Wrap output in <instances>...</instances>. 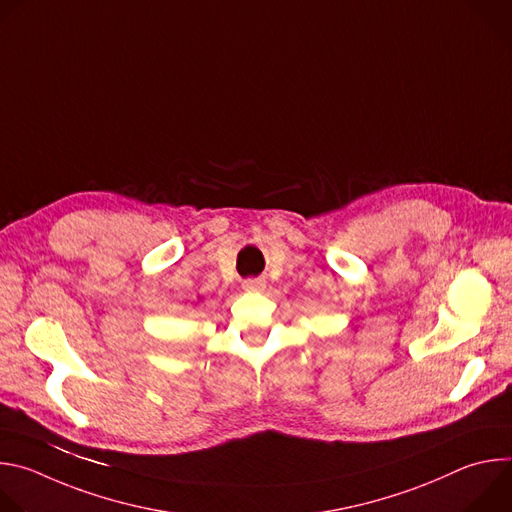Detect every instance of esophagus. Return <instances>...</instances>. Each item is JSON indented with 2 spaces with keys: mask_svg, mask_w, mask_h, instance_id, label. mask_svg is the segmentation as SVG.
<instances>
[{
  "mask_svg": "<svg viewBox=\"0 0 512 512\" xmlns=\"http://www.w3.org/2000/svg\"><path fill=\"white\" fill-rule=\"evenodd\" d=\"M243 289H245V291H263V289H265V279H263V277L245 279V281H243Z\"/></svg>",
  "mask_w": 512,
  "mask_h": 512,
  "instance_id": "34e87169",
  "label": "esophagus"
}]
</instances>
